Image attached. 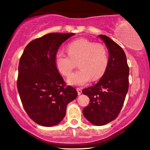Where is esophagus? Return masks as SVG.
I'll return each mask as SVG.
<instances>
[{
  "label": "esophagus",
  "instance_id": "34e87169",
  "mask_svg": "<svg viewBox=\"0 0 150 150\" xmlns=\"http://www.w3.org/2000/svg\"><path fill=\"white\" fill-rule=\"evenodd\" d=\"M77 94L80 95L81 93V89L79 88H77Z\"/></svg>",
  "mask_w": 150,
  "mask_h": 150
}]
</instances>
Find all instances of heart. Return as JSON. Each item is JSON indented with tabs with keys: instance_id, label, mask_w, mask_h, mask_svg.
Listing matches in <instances>:
<instances>
[{
	"instance_id": "obj_1",
	"label": "heart",
	"mask_w": 150,
	"mask_h": 150,
	"mask_svg": "<svg viewBox=\"0 0 150 150\" xmlns=\"http://www.w3.org/2000/svg\"><path fill=\"white\" fill-rule=\"evenodd\" d=\"M68 54H56L54 62L59 72L69 76L78 62L80 70L70 75L67 82L73 86H84L91 81L103 76L109 63L108 50L105 45L86 39H78L69 43Z\"/></svg>"
}]
</instances>
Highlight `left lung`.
I'll list each match as a JSON object with an SVG mask.
<instances>
[{"label":"left lung","mask_w":150,"mask_h":150,"mask_svg":"<svg viewBox=\"0 0 150 150\" xmlns=\"http://www.w3.org/2000/svg\"><path fill=\"white\" fill-rule=\"evenodd\" d=\"M99 37L109 50V63L105 74L96 84L84 88L90 102L83 114L95 125L107 124L117 117L129 88V66L123 49L105 35Z\"/></svg>","instance_id":"1"}]
</instances>
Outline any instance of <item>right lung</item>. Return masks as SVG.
<instances>
[{"mask_svg": "<svg viewBox=\"0 0 150 150\" xmlns=\"http://www.w3.org/2000/svg\"><path fill=\"white\" fill-rule=\"evenodd\" d=\"M73 35L50 33L34 39L20 58L17 88L25 111L39 125L59 124L68 104L77 96L76 89L66 84L54 62L60 45Z\"/></svg>", "mask_w": 150, "mask_h": 150, "instance_id": "1", "label": "right lung"}]
</instances>
